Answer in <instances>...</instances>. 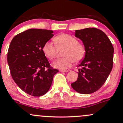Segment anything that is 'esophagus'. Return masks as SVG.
<instances>
[{"label": "esophagus", "mask_w": 123, "mask_h": 123, "mask_svg": "<svg viewBox=\"0 0 123 123\" xmlns=\"http://www.w3.org/2000/svg\"><path fill=\"white\" fill-rule=\"evenodd\" d=\"M60 71L61 72H68V70H60Z\"/></svg>", "instance_id": "1"}]
</instances>
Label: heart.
Returning a JSON list of instances; mask_svg holds the SVG:
<instances>
[{
	"label": "heart",
	"mask_w": 123,
	"mask_h": 123,
	"mask_svg": "<svg viewBox=\"0 0 123 123\" xmlns=\"http://www.w3.org/2000/svg\"><path fill=\"white\" fill-rule=\"evenodd\" d=\"M54 41L58 45L65 46L64 52V57L59 58L52 64L55 68L66 69L72 65L74 61L79 62L85 56L84 46L78 43L75 38L67 33H62L54 38ZM42 51L46 58L52 60L55 57V48L53 42L47 41L42 47Z\"/></svg>",
	"instance_id": "heart-1"
}]
</instances>
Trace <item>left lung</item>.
<instances>
[{
    "instance_id": "obj_1",
    "label": "left lung",
    "mask_w": 123,
    "mask_h": 123,
    "mask_svg": "<svg viewBox=\"0 0 123 123\" xmlns=\"http://www.w3.org/2000/svg\"><path fill=\"white\" fill-rule=\"evenodd\" d=\"M75 36L82 41L85 54L78 65V79L71 85L80 94H91L103 86L111 71L114 48L105 33L97 28L76 30Z\"/></svg>"
}]
</instances>
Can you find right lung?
<instances>
[{"label": "right lung", "mask_w": 123, "mask_h": 123, "mask_svg": "<svg viewBox=\"0 0 123 123\" xmlns=\"http://www.w3.org/2000/svg\"><path fill=\"white\" fill-rule=\"evenodd\" d=\"M53 32L28 29L16 35L9 47L7 59L12 77L22 91L32 96L46 94L58 72L50 67L42 51L44 43L54 36Z\"/></svg>", "instance_id": "right-lung-1"}]
</instances>
